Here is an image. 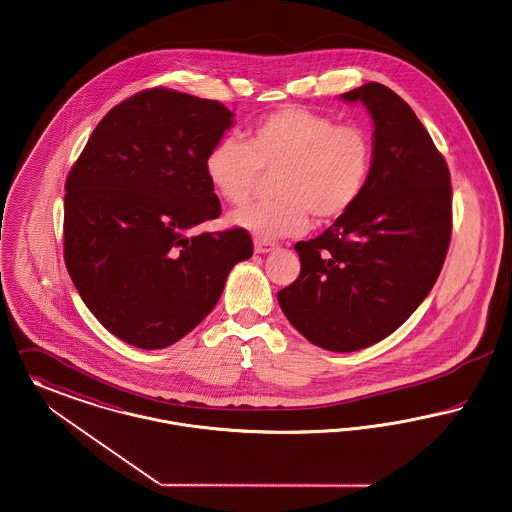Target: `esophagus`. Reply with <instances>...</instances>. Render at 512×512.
Instances as JSON below:
<instances>
[{"label":"esophagus","mask_w":512,"mask_h":512,"mask_svg":"<svg viewBox=\"0 0 512 512\" xmlns=\"http://www.w3.org/2000/svg\"><path fill=\"white\" fill-rule=\"evenodd\" d=\"M275 248V244L269 243V241H254V252H258V254H266V252H271Z\"/></svg>","instance_id":"esophagus-1"}]
</instances>
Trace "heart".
<instances>
[{
    "label": "heart",
    "mask_w": 512,
    "mask_h": 512,
    "mask_svg": "<svg viewBox=\"0 0 512 512\" xmlns=\"http://www.w3.org/2000/svg\"><path fill=\"white\" fill-rule=\"evenodd\" d=\"M374 162L372 140L362 127L287 106L254 123L243 140L221 138L204 158V173L217 196L241 206L262 171L275 173L273 200L231 214V223L258 239L304 233L308 214L327 223L349 214L364 194Z\"/></svg>",
    "instance_id": "1"
}]
</instances>
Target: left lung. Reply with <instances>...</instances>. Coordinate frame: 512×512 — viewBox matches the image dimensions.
Listing matches in <instances>:
<instances>
[{"label": "left lung", "mask_w": 512, "mask_h": 512, "mask_svg": "<svg viewBox=\"0 0 512 512\" xmlns=\"http://www.w3.org/2000/svg\"><path fill=\"white\" fill-rule=\"evenodd\" d=\"M341 98L372 115V173L349 214L295 244L300 275L277 300L310 343L352 352L391 335L430 293L449 250L453 196L445 158L399 94L368 82Z\"/></svg>", "instance_id": "1"}]
</instances>
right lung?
<instances>
[{
    "instance_id": "obj_1",
    "label": "right lung",
    "mask_w": 512,
    "mask_h": 512,
    "mask_svg": "<svg viewBox=\"0 0 512 512\" xmlns=\"http://www.w3.org/2000/svg\"><path fill=\"white\" fill-rule=\"evenodd\" d=\"M231 125L216 100L142 90L109 109L69 171L65 266L98 322L133 347L183 339L252 256L244 229L190 233L221 214L204 158Z\"/></svg>"
}]
</instances>
